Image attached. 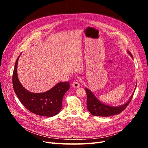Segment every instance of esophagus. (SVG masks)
<instances>
[{"instance_id":"34e87169","label":"esophagus","mask_w":148,"mask_h":148,"mask_svg":"<svg viewBox=\"0 0 148 148\" xmlns=\"http://www.w3.org/2000/svg\"><path fill=\"white\" fill-rule=\"evenodd\" d=\"M72 86L74 87V88H78L79 87V84L77 82H73V83H72Z\"/></svg>"}]
</instances>
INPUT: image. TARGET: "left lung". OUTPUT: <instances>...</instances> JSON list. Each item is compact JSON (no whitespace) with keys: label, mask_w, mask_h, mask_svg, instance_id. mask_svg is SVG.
I'll list each match as a JSON object with an SVG mask.
<instances>
[{"label":"left lung","mask_w":148,"mask_h":148,"mask_svg":"<svg viewBox=\"0 0 148 148\" xmlns=\"http://www.w3.org/2000/svg\"><path fill=\"white\" fill-rule=\"evenodd\" d=\"M128 54L132 58H133V56L132 53L129 51H127ZM136 88H135L132 96L130 97V99L125 103V104L118 106H112L104 104L101 102L95 96V95L92 92L90 89L88 88H85L86 94H87V107L88 111L92 115L99 116V117H109V116L118 115L126 108L128 104L130 102L132 98L133 97V94Z\"/></svg>","instance_id":"left-lung-1"}]
</instances>
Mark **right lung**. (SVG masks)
<instances>
[{
    "label": "right lung",
    "mask_w": 148,
    "mask_h": 148,
    "mask_svg": "<svg viewBox=\"0 0 148 148\" xmlns=\"http://www.w3.org/2000/svg\"><path fill=\"white\" fill-rule=\"evenodd\" d=\"M20 56L16 60L12 82L16 95L26 109L31 112L43 117H52L62 109V103L65 92L70 89L69 82H60L49 90L41 93L30 92L25 89L18 79L17 65Z\"/></svg>",
    "instance_id": "add662e5"
}]
</instances>
